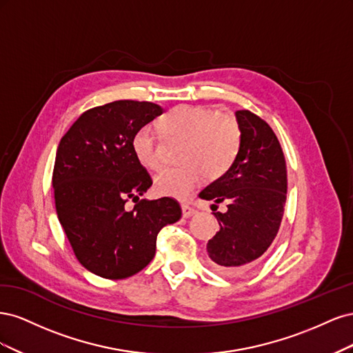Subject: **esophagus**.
<instances>
[{
	"mask_svg": "<svg viewBox=\"0 0 353 353\" xmlns=\"http://www.w3.org/2000/svg\"><path fill=\"white\" fill-rule=\"evenodd\" d=\"M181 209H183V216H184V218L193 216L194 213H196V209H193V208L188 206V205H183V206H181Z\"/></svg>",
	"mask_w": 353,
	"mask_h": 353,
	"instance_id": "obj_1",
	"label": "esophagus"
}]
</instances>
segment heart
<instances>
[{
  "label": "heart",
  "instance_id": "heart-1",
  "mask_svg": "<svg viewBox=\"0 0 353 353\" xmlns=\"http://www.w3.org/2000/svg\"><path fill=\"white\" fill-rule=\"evenodd\" d=\"M159 128L184 140L179 154L183 165L165 168L154 176L153 187L160 196L190 197L205 176L213 181L225 175L240 150L241 130L236 117L206 105H176L159 121ZM132 152L144 168L160 166L153 126H141L134 134Z\"/></svg>",
  "mask_w": 353,
  "mask_h": 353
}]
</instances>
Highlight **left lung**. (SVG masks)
Instances as JSON below:
<instances>
[{"label": "left lung", "mask_w": 353, "mask_h": 353, "mask_svg": "<svg viewBox=\"0 0 353 353\" xmlns=\"http://www.w3.org/2000/svg\"><path fill=\"white\" fill-rule=\"evenodd\" d=\"M236 117L241 130L239 154L228 172L199 194L228 203L225 213L213 212L221 228L208 243L212 266L228 276L250 270L268 250L279 232L287 197L285 159L279 138L249 110L236 112Z\"/></svg>", "instance_id": "obj_1"}]
</instances>
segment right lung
<instances>
[{
  "instance_id": "1",
  "label": "right lung",
  "mask_w": 353,
  "mask_h": 353,
  "mask_svg": "<svg viewBox=\"0 0 353 353\" xmlns=\"http://www.w3.org/2000/svg\"><path fill=\"white\" fill-rule=\"evenodd\" d=\"M163 113L150 101L119 100L82 113L57 147V216L83 268L109 280L150 263L159 231L181 218L170 197L140 200L152 178L132 152L134 134ZM132 198V211L124 203Z\"/></svg>"
}]
</instances>
